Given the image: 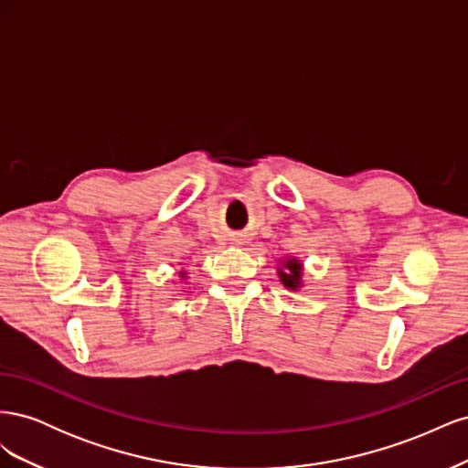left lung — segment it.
<instances>
[{"instance_id":"obj_1","label":"left lung","mask_w":468,"mask_h":468,"mask_svg":"<svg viewBox=\"0 0 468 468\" xmlns=\"http://www.w3.org/2000/svg\"><path fill=\"white\" fill-rule=\"evenodd\" d=\"M279 277H281L282 285H285L287 289H292V291L299 289L303 285V263H301V260H296V258L282 260L281 267H279Z\"/></svg>"}]
</instances>
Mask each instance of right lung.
Returning <instances> with one entry per match:
<instances>
[{"label": "right lung", "mask_w": 468, "mask_h": 468, "mask_svg": "<svg viewBox=\"0 0 468 468\" xmlns=\"http://www.w3.org/2000/svg\"><path fill=\"white\" fill-rule=\"evenodd\" d=\"M179 275H181V277H186V271H181V273H179Z\"/></svg>", "instance_id": "obj_1"}]
</instances>
